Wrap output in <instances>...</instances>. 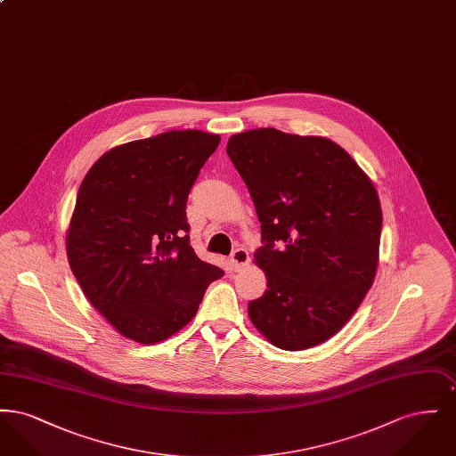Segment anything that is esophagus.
Instances as JSON below:
<instances>
[{
	"label": "esophagus",
	"instance_id": "esophagus-1",
	"mask_svg": "<svg viewBox=\"0 0 456 456\" xmlns=\"http://www.w3.org/2000/svg\"><path fill=\"white\" fill-rule=\"evenodd\" d=\"M249 263V253L244 248L234 249V253L231 255V265L234 270H239L242 266H246Z\"/></svg>",
	"mask_w": 456,
	"mask_h": 456
}]
</instances>
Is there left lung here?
<instances>
[{
    "label": "left lung",
    "instance_id": "1",
    "mask_svg": "<svg viewBox=\"0 0 456 456\" xmlns=\"http://www.w3.org/2000/svg\"><path fill=\"white\" fill-rule=\"evenodd\" d=\"M227 155L261 224L255 261L266 290L248 305L275 347L323 344L368 294L383 212L374 184L340 145L275 128L232 134Z\"/></svg>",
    "mask_w": 456,
    "mask_h": 456
}]
</instances>
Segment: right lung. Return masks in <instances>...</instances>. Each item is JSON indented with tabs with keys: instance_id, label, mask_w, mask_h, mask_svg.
Listing matches in <instances>:
<instances>
[{
	"instance_id": "1",
	"label": "right lung",
	"mask_w": 456,
	"mask_h": 456,
	"mask_svg": "<svg viewBox=\"0 0 456 456\" xmlns=\"http://www.w3.org/2000/svg\"><path fill=\"white\" fill-rule=\"evenodd\" d=\"M220 136L174 130L104 153L84 177L66 234L75 279L121 335L162 342L224 275L190 244L186 201Z\"/></svg>"
}]
</instances>
